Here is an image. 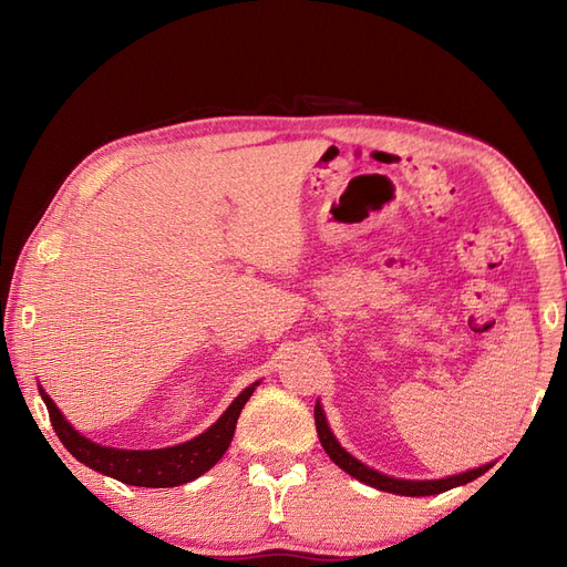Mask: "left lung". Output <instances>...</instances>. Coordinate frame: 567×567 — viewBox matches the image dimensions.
Instances as JSON below:
<instances>
[{
    "mask_svg": "<svg viewBox=\"0 0 567 567\" xmlns=\"http://www.w3.org/2000/svg\"><path fill=\"white\" fill-rule=\"evenodd\" d=\"M315 423H317V435H319L321 447H323L326 454L331 456L336 466L342 468L346 473H350L352 477H357L359 483H364V485L375 487V489H383V492L402 494V496H431V494L447 492V489L458 487V485H466V483H471V480L480 477L485 471L492 468V463H489V466L475 468V471L461 473V475H452V477H442V480H398V477H388L379 471L364 466L362 461H357L352 454H348L346 450L340 447L338 440L331 433L329 423H326V416H323L319 402L315 406Z\"/></svg>",
    "mask_w": 567,
    "mask_h": 567,
    "instance_id": "1",
    "label": "left lung"
}]
</instances>
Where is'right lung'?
Wrapping results in <instances>:
<instances>
[{
	"label": "right lung",
	"mask_w": 567,
	"mask_h": 567,
	"mask_svg": "<svg viewBox=\"0 0 567 567\" xmlns=\"http://www.w3.org/2000/svg\"><path fill=\"white\" fill-rule=\"evenodd\" d=\"M255 385L238 394L225 414H221L217 423L210 425L203 435L177 444V447L148 452L113 450L94 444L92 440L82 437L78 431H73V425L63 419V414L44 390H40V394L47 404L54 433L63 442V447L80 463H84V466L134 487H177L184 483H192V480H196L205 471H210L221 458V454L229 450L236 431V421L241 416V409L246 406V402L250 400Z\"/></svg>",
	"instance_id": "right-lung-1"
}]
</instances>
